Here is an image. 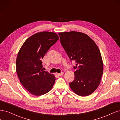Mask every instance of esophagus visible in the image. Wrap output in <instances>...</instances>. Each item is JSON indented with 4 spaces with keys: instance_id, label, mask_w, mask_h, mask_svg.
<instances>
[{
    "instance_id": "34e87169",
    "label": "esophagus",
    "mask_w": 120,
    "mask_h": 120,
    "mask_svg": "<svg viewBox=\"0 0 120 120\" xmlns=\"http://www.w3.org/2000/svg\"><path fill=\"white\" fill-rule=\"evenodd\" d=\"M64 74V72H61V73H57V75H58V76H62Z\"/></svg>"
}]
</instances>
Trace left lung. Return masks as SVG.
I'll return each instance as SVG.
<instances>
[{"label": "left lung", "mask_w": 120, "mask_h": 120, "mask_svg": "<svg viewBox=\"0 0 120 120\" xmlns=\"http://www.w3.org/2000/svg\"><path fill=\"white\" fill-rule=\"evenodd\" d=\"M58 34L69 58L76 63L74 80L69 83L70 88L80 96L91 94L99 86L103 73L98 47L89 36L82 32H64Z\"/></svg>", "instance_id": "left-lung-1"}]
</instances>
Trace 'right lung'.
Masks as SVG:
<instances>
[{
    "instance_id": "obj_1",
    "label": "right lung",
    "mask_w": 120,
    "mask_h": 120,
    "mask_svg": "<svg viewBox=\"0 0 120 120\" xmlns=\"http://www.w3.org/2000/svg\"><path fill=\"white\" fill-rule=\"evenodd\" d=\"M59 39L58 35L52 32L36 33L26 39L18 53L16 66L18 78L33 95L47 93L54 84V75L42 70V60Z\"/></svg>"
}]
</instances>
